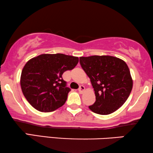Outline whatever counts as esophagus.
<instances>
[{"mask_svg": "<svg viewBox=\"0 0 153 153\" xmlns=\"http://www.w3.org/2000/svg\"><path fill=\"white\" fill-rule=\"evenodd\" d=\"M84 90H85V87L84 86H79V89H78V91H79V93H83L84 91Z\"/></svg>", "mask_w": 153, "mask_h": 153, "instance_id": "1", "label": "esophagus"}]
</instances>
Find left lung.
I'll return each instance as SVG.
<instances>
[{"mask_svg": "<svg viewBox=\"0 0 153 153\" xmlns=\"http://www.w3.org/2000/svg\"><path fill=\"white\" fill-rule=\"evenodd\" d=\"M82 69L91 79L96 102L88 106L96 114H106L121 108L129 96L133 80L124 60L109 55L79 57Z\"/></svg>", "mask_w": 153, "mask_h": 153, "instance_id": "left-lung-1", "label": "left lung"}]
</instances>
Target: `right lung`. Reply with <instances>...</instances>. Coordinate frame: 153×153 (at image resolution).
<instances>
[{
	"label": "right lung",
	"mask_w": 153,
	"mask_h": 153,
	"mask_svg": "<svg viewBox=\"0 0 153 153\" xmlns=\"http://www.w3.org/2000/svg\"><path fill=\"white\" fill-rule=\"evenodd\" d=\"M78 62L79 57L61 53L42 54L29 59L20 78L22 91L29 104L43 112L62 107L71 90L62 75Z\"/></svg>",
	"instance_id": "1"
}]
</instances>
